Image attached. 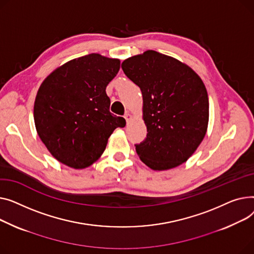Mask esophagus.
Listing matches in <instances>:
<instances>
[{"label":"esophagus","instance_id":"1","mask_svg":"<svg viewBox=\"0 0 254 254\" xmlns=\"http://www.w3.org/2000/svg\"><path fill=\"white\" fill-rule=\"evenodd\" d=\"M124 118H125V120H126V123H127V124H129V123L131 122V120H132V116L130 115L129 112H127V113L124 115Z\"/></svg>","mask_w":254,"mask_h":254}]
</instances>
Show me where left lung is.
<instances>
[{
    "instance_id": "left-lung-1",
    "label": "left lung",
    "mask_w": 254,
    "mask_h": 254,
    "mask_svg": "<svg viewBox=\"0 0 254 254\" xmlns=\"http://www.w3.org/2000/svg\"><path fill=\"white\" fill-rule=\"evenodd\" d=\"M122 69L142 93L147 133L135 145L139 159L156 171L182 165L207 132L209 101L202 79L186 64L154 50L125 59Z\"/></svg>"
}]
</instances>
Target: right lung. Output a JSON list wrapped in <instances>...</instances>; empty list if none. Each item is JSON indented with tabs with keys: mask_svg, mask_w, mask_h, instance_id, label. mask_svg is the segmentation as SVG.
I'll return each mask as SVG.
<instances>
[{
	"mask_svg": "<svg viewBox=\"0 0 254 254\" xmlns=\"http://www.w3.org/2000/svg\"><path fill=\"white\" fill-rule=\"evenodd\" d=\"M120 59L91 53L58 66L41 84L34 106L38 135L50 154L73 169L91 166L125 119L110 112L106 88Z\"/></svg>",
	"mask_w": 254,
	"mask_h": 254,
	"instance_id": "obj_1",
	"label": "right lung"
}]
</instances>
